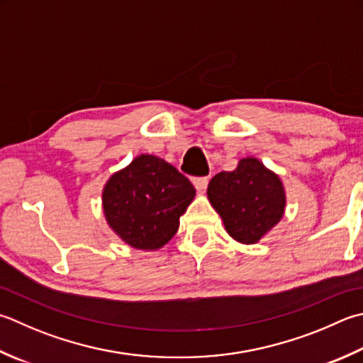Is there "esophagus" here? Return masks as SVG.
<instances>
[{
	"instance_id": "1",
	"label": "esophagus",
	"mask_w": 363,
	"mask_h": 363,
	"mask_svg": "<svg viewBox=\"0 0 363 363\" xmlns=\"http://www.w3.org/2000/svg\"><path fill=\"white\" fill-rule=\"evenodd\" d=\"M191 182H194V186L198 191H204L206 187H208L209 179H208V177H194Z\"/></svg>"
}]
</instances>
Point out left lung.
I'll use <instances>...</instances> for the list:
<instances>
[{
    "instance_id": "1",
    "label": "left lung",
    "mask_w": 363,
    "mask_h": 363,
    "mask_svg": "<svg viewBox=\"0 0 363 363\" xmlns=\"http://www.w3.org/2000/svg\"><path fill=\"white\" fill-rule=\"evenodd\" d=\"M208 198L230 236L242 244H257L280 222L286 204L279 176L253 157L212 177Z\"/></svg>"
}]
</instances>
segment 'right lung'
Returning <instances> with one entry per match:
<instances>
[{
	"label": "right lung",
	"mask_w": 363,
	"mask_h": 363,
	"mask_svg": "<svg viewBox=\"0 0 363 363\" xmlns=\"http://www.w3.org/2000/svg\"><path fill=\"white\" fill-rule=\"evenodd\" d=\"M195 198L182 173L155 155H138L113 174L102 194L110 228L133 248L157 250L179 228V217Z\"/></svg>",
	"instance_id": "add662e5"
}]
</instances>
